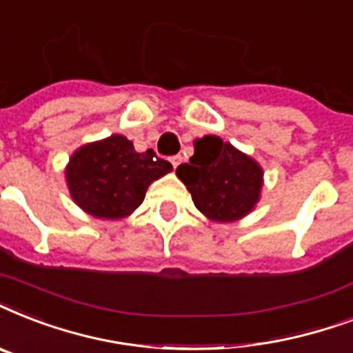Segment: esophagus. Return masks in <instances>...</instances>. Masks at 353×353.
<instances>
[{
    "label": "esophagus",
    "instance_id": "obj_1",
    "mask_svg": "<svg viewBox=\"0 0 353 353\" xmlns=\"http://www.w3.org/2000/svg\"><path fill=\"white\" fill-rule=\"evenodd\" d=\"M181 161H183L181 155H172V157H170V163H172V166H174V168H177V166L181 165Z\"/></svg>",
    "mask_w": 353,
    "mask_h": 353
}]
</instances>
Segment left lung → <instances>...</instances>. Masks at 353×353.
Returning a JSON list of instances; mask_svg holds the SVG:
<instances>
[{
	"mask_svg": "<svg viewBox=\"0 0 353 353\" xmlns=\"http://www.w3.org/2000/svg\"><path fill=\"white\" fill-rule=\"evenodd\" d=\"M196 209L216 223L251 214L262 198L263 170L256 159L218 135L194 141V155L177 166Z\"/></svg>",
	"mask_w": 353,
	"mask_h": 353,
	"instance_id": "1",
	"label": "left lung"
}]
</instances>
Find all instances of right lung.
Listing matches in <instances>:
<instances>
[{"label": "right lung", "instance_id": "add662e5", "mask_svg": "<svg viewBox=\"0 0 353 353\" xmlns=\"http://www.w3.org/2000/svg\"><path fill=\"white\" fill-rule=\"evenodd\" d=\"M172 172L154 150L139 154L124 135L82 144L69 157L65 183L80 209L99 220H122L143 203L154 181Z\"/></svg>", "mask_w": 353, "mask_h": 353}]
</instances>
